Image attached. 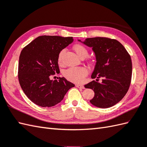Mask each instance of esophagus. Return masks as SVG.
<instances>
[{"mask_svg":"<svg viewBox=\"0 0 147 147\" xmlns=\"http://www.w3.org/2000/svg\"><path fill=\"white\" fill-rule=\"evenodd\" d=\"M76 86L77 88H82V89H84V86H83V85H82V84H76Z\"/></svg>","mask_w":147,"mask_h":147,"instance_id":"34e87169","label":"esophagus"}]
</instances>
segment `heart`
<instances>
[{
	"label": "heart",
	"mask_w": 147,
	"mask_h": 147,
	"mask_svg": "<svg viewBox=\"0 0 147 147\" xmlns=\"http://www.w3.org/2000/svg\"><path fill=\"white\" fill-rule=\"evenodd\" d=\"M74 50L78 56L81 58H84L88 55V51L87 48L81 44H76L74 46ZM65 49L61 50L58 54L57 61L59 63L62 61V57L64 53H65ZM88 62L90 65H93L95 60L93 58H89ZM88 72L86 68L84 67H72L68 68L64 72V76L67 80L73 83H81L83 82L84 78L87 76Z\"/></svg>",
	"instance_id": "b5f03b06"
}]
</instances>
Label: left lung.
Wrapping results in <instances>:
<instances>
[{"label":"left lung","instance_id":"8db88e82","mask_svg":"<svg viewBox=\"0 0 147 147\" xmlns=\"http://www.w3.org/2000/svg\"><path fill=\"white\" fill-rule=\"evenodd\" d=\"M83 43L92 47L96 59L91 75V78H96V81L84 85L94 92L90 103L101 108L111 107L122 100L130 86L131 56L124 46L114 39L96 37L87 38ZM100 78H102L101 83L98 82Z\"/></svg>","mask_w":147,"mask_h":147}]
</instances>
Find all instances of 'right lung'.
<instances>
[{"mask_svg":"<svg viewBox=\"0 0 147 147\" xmlns=\"http://www.w3.org/2000/svg\"><path fill=\"white\" fill-rule=\"evenodd\" d=\"M73 41L72 37L39 36L24 47L19 56L18 78L24 93L34 103L51 107L63 100L74 84L64 77L51 80L60 72L57 57Z\"/></svg>","mask_w":147,"mask_h":147,"instance_id":"right-lung-1","label":"right lung"}]
</instances>
